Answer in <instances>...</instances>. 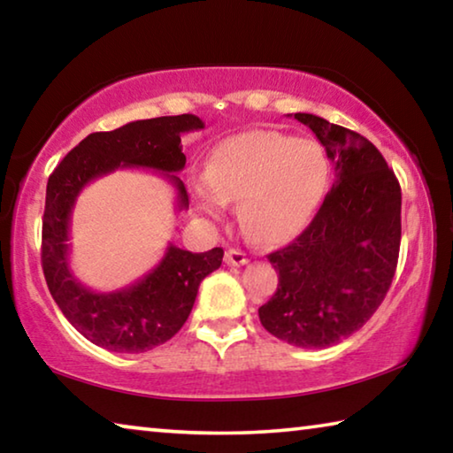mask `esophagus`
Returning a JSON list of instances; mask_svg holds the SVG:
<instances>
[{"label": "esophagus", "mask_w": 453, "mask_h": 453, "mask_svg": "<svg viewBox=\"0 0 453 453\" xmlns=\"http://www.w3.org/2000/svg\"><path fill=\"white\" fill-rule=\"evenodd\" d=\"M226 264L232 265V267H240L248 264V256L243 254L240 250H227L226 251Z\"/></svg>", "instance_id": "obj_1"}]
</instances>
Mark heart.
<instances>
[{"label": "heart", "mask_w": 453, "mask_h": 453, "mask_svg": "<svg viewBox=\"0 0 453 453\" xmlns=\"http://www.w3.org/2000/svg\"><path fill=\"white\" fill-rule=\"evenodd\" d=\"M329 162L313 140L275 129H251L213 145L205 178L191 186L197 208L221 218L240 202V219L251 240L280 245L310 224L324 199Z\"/></svg>", "instance_id": "heart-1"}]
</instances>
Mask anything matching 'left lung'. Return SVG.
Listing matches in <instances>:
<instances>
[{
  "instance_id": "1",
  "label": "left lung",
  "mask_w": 453,
  "mask_h": 453,
  "mask_svg": "<svg viewBox=\"0 0 453 453\" xmlns=\"http://www.w3.org/2000/svg\"><path fill=\"white\" fill-rule=\"evenodd\" d=\"M326 148L335 181L316 218L267 256L278 291L262 326L296 348L340 343L370 319L392 286L402 240V189L372 142L313 113H294Z\"/></svg>"
}]
</instances>
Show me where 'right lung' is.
Here are the masks:
<instances>
[{
  "label": "right lung",
  "mask_w": 453,
  "mask_h": 453,
  "mask_svg": "<svg viewBox=\"0 0 453 453\" xmlns=\"http://www.w3.org/2000/svg\"><path fill=\"white\" fill-rule=\"evenodd\" d=\"M203 127L191 113L129 121L113 132L89 134L50 175L42 229L45 281L67 321L99 348L142 354L172 340L194 308L199 283L221 265L224 250L191 254L170 243L162 262L143 278L116 291H94L70 267L67 242L78 196L107 173L143 167L162 173L175 189V208L188 210V191L178 178L186 167L181 135Z\"/></svg>",
  "instance_id": "add662e5"
}]
</instances>
